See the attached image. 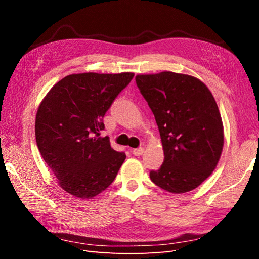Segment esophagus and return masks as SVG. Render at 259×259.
<instances>
[{
  "label": "esophagus",
  "instance_id": "esophagus-1",
  "mask_svg": "<svg viewBox=\"0 0 259 259\" xmlns=\"http://www.w3.org/2000/svg\"><path fill=\"white\" fill-rule=\"evenodd\" d=\"M144 151H145V148L140 147V148H136V149H134L133 153L135 156H141L142 153H144Z\"/></svg>",
  "mask_w": 259,
  "mask_h": 259
}]
</instances>
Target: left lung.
Segmentation results:
<instances>
[{
  "label": "left lung",
  "mask_w": 259,
  "mask_h": 259,
  "mask_svg": "<svg viewBox=\"0 0 259 259\" xmlns=\"http://www.w3.org/2000/svg\"><path fill=\"white\" fill-rule=\"evenodd\" d=\"M136 82L155 115L163 148V163L151 170V181L172 194L197 188L216 168L224 147L211 92L195 76L170 71L139 74Z\"/></svg>",
  "instance_id": "1"
}]
</instances>
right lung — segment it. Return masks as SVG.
Instances as JSON below:
<instances>
[{
    "label": "right lung",
    "instance_id": "right-lung-1",
    "mask_svg": "<svg viewBox=\"0 0 259 259\" xmlns=\"http://www.w3.org/2000/svg\"><path fill=\"white\" fill-rule=\"evenodd\" d=\"M135 73H79L52 87L35 117V139L43 160L63 190L91 199L112 184L124 152L101 137L103 117Z\"/></svg>",
    "mask_w": 259,
    "mask_h": 259
}]
</instances>
